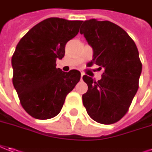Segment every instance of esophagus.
<instances>
[{
  "instance_id": "esophagus-1",
  "label": "esophagus",
  "mask_w": 152,
  "mask_h": 152,
  "mask_svg": "<svg viewBox=\"0 0 152 152\" xmlns=\"http://www.w3.org/2000/svg\"><path fill=\"white\" fill-rule=\"evenodd\" d=\"M83 73H81V79L83 78Z\"/></svg>"
}]
</instances>
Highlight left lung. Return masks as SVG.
<instances>
[{
	"label": "left lung",
	"instance_id": "obj_1",
	"mask_svg": "<svg viewBox=\"0 0 152 152\" xmlns=\"http://www.w3.org/2000/svg\"><path fill=\"white\" fill-rule=\"evenodd\" d=\"M80 34L94 50L88 65L103 69L98 82L83 75L88 84L83 106L95 122L113 124L127 113L137 92L142 69L137 48L125 30L107 20L83 21Z\"/></svg>",
	"mask_w": 152,
	"mask_h": 152
}]
</instances>
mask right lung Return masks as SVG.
Here are the masks:
<instances>
[{
  "instance_id": "right-lung-1",
  "label": "right lung",
  "mask_w": 152,
  "mask_h": 152,
  "mask_svg": "<svg viewBox=\"0 0 152 152\" xmlns=\"http://www.w3.org/2000/svg\"><path fill=\"white\" fill-rule=\"evenodd\" d=\"M82 20L51 17L26 33L15 48L12 82L23 108L31 117L45 120L57 116L66 96L80 80L78 70L56 68L67 42L78 34Z\"/></svg>"
}]
</instances>
